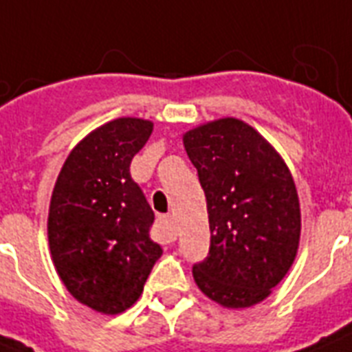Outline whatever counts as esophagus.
Returning <instances> with one entry per match:
<instances>
[{
    "label": "esophagus",
    "mask_w": 352,
    "mask_h": 352,
    "mask_svg": "<svg viewBox=\"0 0 352 352\" xmlns=\"http://www.w3.org/2000/svg\"><path fill=\"white\" fill-rule=\"evenodd\" d=\"M160 230H162V235H164L168 241H173L177 235L175 228V221H173V215H162L159 219Z\"/></svg>",
    "instance_id": "esophagus-1"
}]
</instances>
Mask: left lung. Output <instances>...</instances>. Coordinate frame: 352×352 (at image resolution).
Returning <instances> with one entry per match:
<instances>
[{"label":"left lung","mask_w":352,"mask_h":352,"mask_svg":"<svg viewBox=\"0 0 352 352\" xmlns=\"http://www.w3.org/2000/svg\"><path fill=\"white\" fill-rule=\"evenodd\" d=\"M182 142L210 223L208 257L193 265V279L219 305H256L289 272L300 246L294 179L278 151L237 118L193 127Z\"/></svg>","instance_id":"obj_1"}]
</instances>
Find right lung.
<instances>
[{"label":"right lung","instance_id":"1","mask_svg":"<svg viewBox=\"0 0 352 352\" xmlns=\"http://www.w3.org/2000/svg\"><path fill=\"white\" fill-rule=\"evenodd\" d=\"M153 122L124 117L96 127L63 162L49 206V248L74 300L120 314L140 298L162 248L149 237L155 214L129 164Z\"/></svg>","mask_w":352,"mask_h":352}]
</instances>
